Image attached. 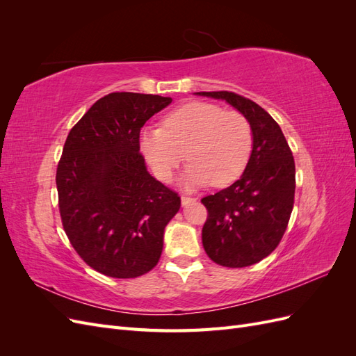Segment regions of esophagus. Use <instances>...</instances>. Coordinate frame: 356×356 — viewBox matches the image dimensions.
I'll use <instances>...</instances> for the list:
<instances>
[{
  "mask_svg": "<svg viewBox=\"0 0 356 356\" xmlns=\"http://www.w3.org/2000/svg\"><path fill=\"white\" fill-rule=\"evenodd\" d=\"M193 200H195L193 197H188V196H181V203H182V207H187V204H188V203H191Z\"/></svg>",
  "mask_w": 356,
  "mask_h": 356,
  "instance_id": "obj_1",
  "label": "esophagus"
}]
</instances>
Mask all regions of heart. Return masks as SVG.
Segmentation results:
<instances>
[{
  "label": "heart",
  "mask_w": 356,
  "mask_h": 356,
  "mask_svg": "<svg viewBox=\"0 0 356 356\" xmlns=\"http://www.w3.org/2000/svg\"><path fill=\"white\" fill-rule=\"evenodd\" d=\"M139 147L160 181H170L186 153L187 186L211 181L222 187L238 178L250 160L252 129L242 113L197 101L169 113L161 127L144 129Z\"/></svg>",
  "instance_id": "obj_1"
}]
</instances>
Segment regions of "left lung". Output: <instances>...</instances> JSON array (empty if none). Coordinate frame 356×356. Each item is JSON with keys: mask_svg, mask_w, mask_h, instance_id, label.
I'll use <instances>...</instances> for the list:
<instances>
[{"mask_svg": "<svg viewBox=\"0 0 356 356\" xmlns=\"http://www.w3.org/2000/svg\"><path fill=\"white\" fill-rule=\"evenodd\" d=\"M224 99L252 129V153L242 177L204 196L208 218L202 242L213 263L246 267L261 261L281 242L294 207L296 163L281 127L254 101L234 92H197Z\"/></svg>", "mask_w": 356, "mask_h": 356, "instance_id": "8db88e82", "label": "left lung"}]
</instances>
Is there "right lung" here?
Listing matches in <instances>:
<instances>
[{
  "label": "right lung",
  "mask_w": 356,
  "mask_h": 356,
  "mask_svg": "<svg viewBox=\"0 0 356 356\" xmlns=\"http://www.w3.org/2000/svg\"><path fill=\"white\" fill-rule=\"evenodd\" d=\"M170 102L113 92L90 106L63 145L56 170L63 230L81 260L105 276L138 277L156 267L166 224L181 207L139 153L141 127Z\"/></svg>",
  "instance_id": "1"
}]
</instances>
